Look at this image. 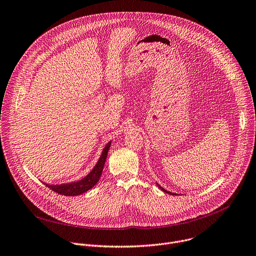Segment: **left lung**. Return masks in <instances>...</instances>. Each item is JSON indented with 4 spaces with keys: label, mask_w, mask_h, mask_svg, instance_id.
<instances>
[{
    "label": "left lung",
    "mask_w": 256,
    "mask_h": 256,
    "mask_svg": "<svg viewBox=\"0 0 256 256\" xmlns=\"http://www.w3.org/2000/svg\"><path fill=\"white\" fill-rule=\"evenodd\" d=\"M156 186H158V188H160V189L162 192H164V193H168V194H170V195H177L176 193H172V192H170V191H166V189H164L162 187H160V186L158 183H156Z\"/></svg>",
    "instance_id": "left-lung-1"
}]
</instances>
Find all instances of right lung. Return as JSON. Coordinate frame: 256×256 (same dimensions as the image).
Instances as JSON below:
<instances>
[{
    "label": "right lung",
    "instance_id": "1",
    "mask_svg": "<svg viewBox=\"0 0 256 256\" xmlns=\"http://www.w3.org/2000/svg\"><path fill=\"white\" fill-rule=\"evenodd\" d=\"M110 144H112V140L108 142L106 146L104 148L96 164L94 166V168L90 172V174L88 176H85L84 178H82L81 180H78L76 182H70L67 184H60V185L58 184L50 185L47 183H44V185H46L52 191L64 196H77L88 192V190L94 188L100 181Z\"/></svg>",
    "mask_w": 256,
    "mask_h": 256
}]
</instances>
